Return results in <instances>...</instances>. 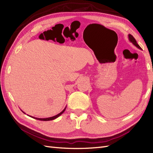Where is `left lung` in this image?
Masks as SVG:
<instances>
[{
	"label": "left lung",
	"mask_w": 153,
	"mask_h": 153,
	"mask_svg": "<svg viewBox=\"0 0 153 153\" xmlns=\"http://www.w3.org/2000/svg\"><path fill=\"white\" fill-rule=\"evenodd\" d=\"M128 38H129V40L135 46V47H137L138 48H139V49L142 50V48H140V46L137 44V41H136L135 39L133 38V36L132 35H131V34H128Z\"/></svg>",
	"instance_id": "obj_1"
}]
</instances>
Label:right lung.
Returning <instances> with one entry per match:
<instances>
[{"mask_svg": "<svg viewBox=\"0 0 153 153\" xmlns=\"http://www.w3.org/2000/svg\"><path fill=\"white\" fill-rule=\"evenodd\" d=\"M66 107H65V108H64L61 113H59V114H58L57 115H55V116L51 117H48V118H36V117H32V116H30V117H32V118H34V119H38V120H39V121H52V120H53V119H55L57 118V117H59L60 115H61L62 114H63V112H64V111H65V110H66ZM22 112H23V111H22ZM24 114H25V113H24Z\"/></svg>", "mask_w": 153, "mask_h": 153, "instance_id": "obj_1", "label": "right lung"}]
</instances>
